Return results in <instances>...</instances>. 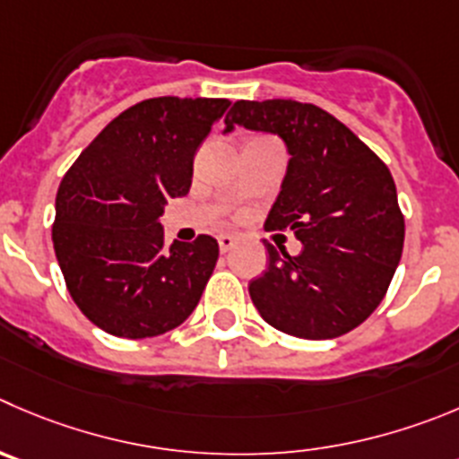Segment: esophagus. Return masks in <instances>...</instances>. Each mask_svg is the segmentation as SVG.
<instances>
[{
  "mask_svg": "<svg viewBox=\"0 0 459 459\" xmlns=\"http://www.w3.org/2000/svg\"><path fill=\"white\" fill-rule=\"evenodd\" d=\"M234 246H237V237H232V234H221V237H218V247H221V252H230Z\"/></svg>",
  "mask_w": 459,
  "mask_h": 459,
  "instance_id": "1",
  "label": "esophagus"
}]
</instances>
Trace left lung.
<instances>
[{
	"instance_id": "1",
	"label": "left lung",
	"mask_w": 459,
	"mask_h": 459,
	"mask_svg": "<svg viewBox=\"0 0 459 459\" xmlns=\"http://www.w3.org/2000/svg\"><path fill=\"white\" fill-rule=\"evenodd\" d=\"M237 124L286 142L288 171L265 230H290L302 241L295 256L265 243L268 270L250 281L256 311L304 340L356 329L385 298L403 252L405 222L390 169L313 103L237 101L225 133Z\"/></svg>"
}]
</instances>
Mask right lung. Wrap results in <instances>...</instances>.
<instances>
[{
    "label": "right lung",
    "mask_w": 459,
    "mask_h": 459,
    "mask_svg": "<svg viewBox=\"0 0 459 459\" xmlns=\"http://www.w3.org/2000/svg\"><path fill=\"white\" fill-rule=\"evenodd\" d=\"M227 99H146L112 119L65 173L51 227L56 259L82 316L117 338H152L198 307L216 238L164 246L169 198L189 194L194 155Z\"/></svg>",
    "instance_id": "obj_1"
}]
</instances>
